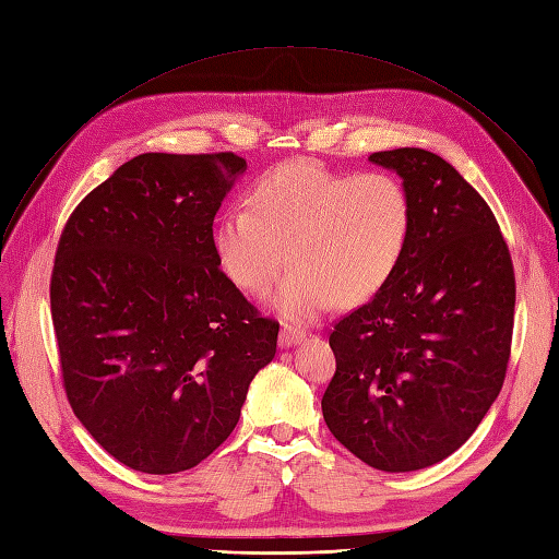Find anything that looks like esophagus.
<instances>
[{
  "label": "esophagus",
  "mask_w": 559,
  "mask_h": 559,
  "mask_svg": "<svg viewBox=\"0 0 559 559\" xmlns=\"http://www.w3.org/2000/svg\"><path fill=\"white\" fill-rule=\"evenodd\" d=\"M304 329L292 326V324H284L280 331V345L282 348H289V345H296L298 341H304Z\"/></svg>",
  "instance_id": "1"
}]
</instances>
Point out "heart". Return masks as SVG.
Listing matches in <instances>:
<instances>
[{"mask_svg":"<svg viewBox=\"0 0 559 559\" xmlns=\"http://www.w3.org/2000/svg\"><path fill=\"white\" fill-rule=\"evenodd\" d=\"M412 223V194L395 174L286 162L255 180L247 204L225 209L214 249L223 273L249 294L267 289L292 259L273 306L314 320L336 298L361 304L379 294L404 259Z\"/></svg>","mask_w":559,"mask_h":559,"instance_id":"heart-1","label":"heart"}]
</instances>
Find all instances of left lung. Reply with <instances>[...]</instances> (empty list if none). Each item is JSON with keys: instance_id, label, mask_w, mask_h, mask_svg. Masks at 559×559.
<instances>
[{"instance_id": "8db88e82", "label": "left lung", "mask_w": 559, "mask_h": 559, "mask_svg": "<svg viewBox=\"0 0 559 559\" xmlns=\"http://www.w3.org/2000/svg\"><path fill=\"white\" fill-rule=\"evenodd\" d=\"M412 194L409 247L371 300L334 324L322 414L376 471L440 463L499 397L515 322V270L489 204L440 155H369Z\"/></svg>"}]
</instances>
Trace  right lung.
<instances>
[{
  "label": "right lung",
  "instance_id": "1",
  "mask_svg": "<svg viewBox=\"0 0 559 559\" xmlns=\"http://www.w3.org/2000/svg\"><path fill=\"white\" fill-rule=\"evenodd\" d=\"M247 159L145 153L72 211L56 249L51 320L74 416L131 471H190L228 440L277 350L218 267L214 218Z\"/></svg>",
  "mask_w": 559,
  "mask_h": 559
}]
</instances>
